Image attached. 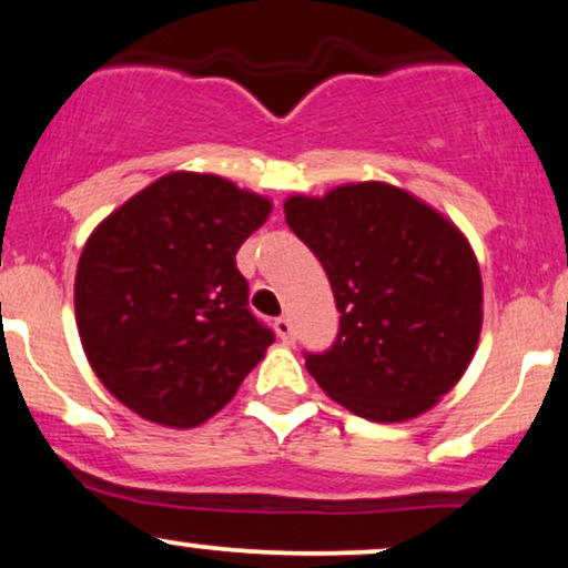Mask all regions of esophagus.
Returning <instances> with one entry per match:
<instances>
[{"instance_id":"obj_1","label":"esophagus","mask_w":568,"mask_h":568,"mask_svg":"<svg viewBox=\"0 0 568 568\" xmlns=\"http://www.w3.org/2000/svg\"><path fill=\"white\" fill-rule=\"evenodd\" d=\"M275 331H277V336L283 338V342H291V338H293V325H291L288 317H277Z\"/></svg>"}]
</instances>
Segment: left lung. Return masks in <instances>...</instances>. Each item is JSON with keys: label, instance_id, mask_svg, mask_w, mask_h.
<instances>
[{"label": "left lung", "instance_id": "1", "mask_svg": "<svg viewBox=\"0 0 568 568\" xmlns=\"http://www.w3.org/2000/svg\"><path fill=\"white\" fill-rule=\"evenodd\" d=\"M285 221L323 264L338 338L306 371L363 419L408 422L465 376L484 325L470 240L425 200L384 181L291 194Z\"/></svg>", "mask_w": 568, "mask_h": 568}]
</instances>
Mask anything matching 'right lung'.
<instances>
[{"instance_id": "add662e5", "label": "right lung", "mask_w": 568, "mask_h": 568, "mask_svg": "<svg viewBox=\"0 0 568 568\" xmlns=\"http://www.w3.org/2000/svg\"><path fill=\"white\" fill-rule=\"evenodd\" d=\"M272 200L216 173L175 171L90 232L74 277L90 368L122 406L189 429L219 414L275 342L247 310L234 253Z\"/></svg>"}]
</instances>
